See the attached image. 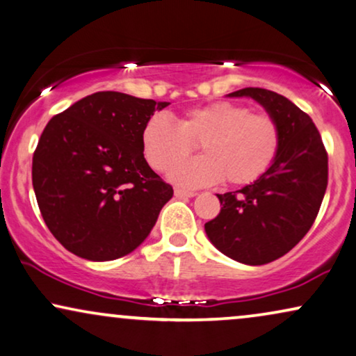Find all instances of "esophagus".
Wrapping results in <instances>:
<instances>
[{"label": "esophagus", "instance_id": "esophagus-1", "mask_svg": "<svg viewBox=\"0 0 356 356\" xmlns=\"http://www.w3.org/2000/svg\"><path fill=\"white\" fill-rule=\"evenodd\" d=\"M174 195L177 197V199H192V197L195 195V192L186 191V188H175Z\"/></svg>", "mask_w": 356, "mask_h": 356}]
</instances>
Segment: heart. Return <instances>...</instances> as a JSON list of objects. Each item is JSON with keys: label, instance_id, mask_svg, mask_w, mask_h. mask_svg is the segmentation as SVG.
I'll list each match as a JSON object with an SVG mask.
<instances>
[{"label": "heart", "instance_id": "b5f03b06", "mask_svg": "<svg viewBox=\"0 0 356 356\" xmlns=\"http://www.w3.org/2000/svg\"><path fill=\"white\" fill-rule=\"evenodd\" d=\"M199 144L202 156L175 166ZM141 145L156 170H168L170 181L184 187L211 186L225 179L230 186H246L263 175L276 159L281 131L271 115L230 102L186 111L175 123L154 113L143 126Z\"/></svg>", "mask_w": 356, "mask_h": 356}]
</instances>
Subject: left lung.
<instances>
[{"label": "left lung", "mask_w": 356, "mask_h": 356, "mask_svg": "<svg viewBox=\"0 0 356 356\" xmlns=\"http://www.w3.org/2000/svg\"><path fill=\"white\" fill-rule=\"evenodd\" d=\"M228 97L258 102L277 121L281 145L258 181L217 195L222 210L205 223V233L228 258L261 266L284 256L310 230L325 195L328 157L314 121L286 97L253 87Z\"/></svg>", "instance_id": "obj_1"}]
</instances>
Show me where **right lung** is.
I'll use <instances>...</instances> for the list:
<instances>
[{"label": "right lung", "instance_id": "right-lung-1", "mask_svg": "<svg viewBox=\"0 0 356 356\" xmlns=\"http://www.w3.org/2000/svg\"><path fill=\"white\" fill-rule=\"evenodd\" d=\"M168 102L97 92L54 116L33 156V187L56 240L111 261L146 240L172 187L146 163L143 126Z\"/></svg>", "mask_w": 356, "mask_h": 356}]
</instances>
